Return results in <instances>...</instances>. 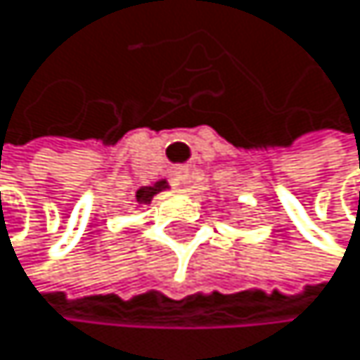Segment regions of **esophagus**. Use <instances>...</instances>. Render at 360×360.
I'll list each match as a JSON object with an SVG mask.
<instances>
[{
    "label": "esophagus",
    "mask_w": 360,
    "mask_h": 360,
    "mask_svg": "<svg viewBox=\"0 0 360 360\" xmlns=\"http://www.w3.org/2000/svg\"><path fill=\"white\" fill-rule=\"evenodd\" d=\"M176 179H179V181H188V179H190V170L188 168H179L176 170Z\"/></svg>",
    "instance_id": "1"
}]
</instances>
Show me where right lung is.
Returning a JSON list of instances; mask_svg holds the SVG:
<instances>
[{"mask_svg":"<svg viewBox=\"0 0 360 360\" xmlns=\"http://www.w3.org/2000/svg\"><path fill=\"white\" fill-rule=\"evenodd\" d=\"M166 188V181H159V184H155L153 188H141L139 192H137V201H141V203H148L150 198L159 192V190H164Z\"/></svg>","mask_w":360,"mask_h":360,"instance_id":"add662e5","label":"right lung"}]
</instances>
